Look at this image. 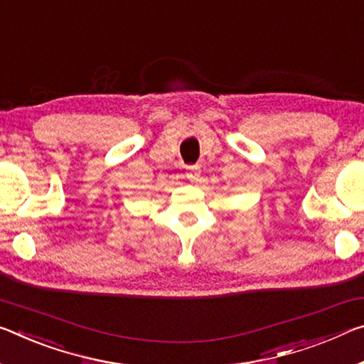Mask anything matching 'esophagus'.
<instances>
[{"instance_id": "esophagus-1", "label": "esophagus", "mask_w": 364, "mask_h": 364, "mask_svg": "<svg viewBox=\"0 0 364 364\" xmlns=\"http://www.w3.org/2000/svg\"><path fill=\"white\" fill-rule=\"evenodd\" d=\"M200 173V166L199 165H189L186 166V178L191 181H196L199 178Z\"/></svg>"}]
</instances>
